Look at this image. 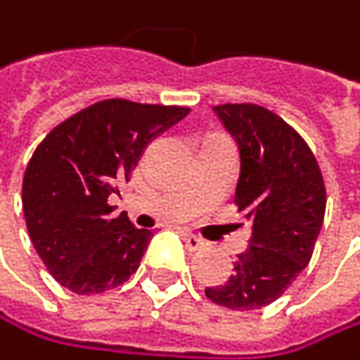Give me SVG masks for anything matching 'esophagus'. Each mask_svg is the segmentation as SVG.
Here are the masks:
<instances>
[{
	"label": "esophagus",
	"mask_w": 360,
	"mask_h": 360,
	"mask_svg": "<svg viewBox=\"0 0 360 360\" xmlns=\"http://www.w3.org/2000/svg\"><path fill=\"white\" fill-rule=\"evenodd\" d=\"M181 238H184V243H186V247H188L190 251H200V249L205 247V240L198 238V236H194V234L188 232V230L181 232Z\"/></svg>",
	"instance_id": "obj_1"
}]
</instances>
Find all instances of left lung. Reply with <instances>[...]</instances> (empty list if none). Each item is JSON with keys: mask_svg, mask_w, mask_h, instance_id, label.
<instances>
[{"mask_svg": "<svg viewBox=\"0 0 360 360\" xmlns=\"http://www.w3.org/2000/svg\"><path fill=\"white\" fill-rule=\"evenodd\" d=\"M213 111L238 143L234 202L251 221V240L228 283L205 293L230 310H259L276 302L312 257L327 207L323 174L308 143L276 113L251 103Z\"/></svg>", "mask_w": 360, "mask_h": 360, "instance_id": "1", "label": "left lung"}]
</instances>
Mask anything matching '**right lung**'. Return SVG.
Returning <instances> with one entry per match:
<instances>
[{
	"label": "right lung",
	"instance_id": "1",
	"mask_svg": "<svg viewBox=\"0 0 360 360\" xmlns=\"http://www.w3.org/2000/svg\"><path fill=\"white\" fill-rule=\"evenodd\" d=\"M188 107L94 103L58 124L33 151L22 179L29 238L48 272L77 295L103 293L139 268L151 232L126 213L111 217V194L126 184L145 147L181 122Z\"/></svg>",
	"mask_w": 360,
	"mask_h": 360
}]
</instances>
